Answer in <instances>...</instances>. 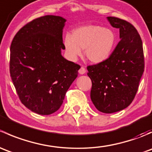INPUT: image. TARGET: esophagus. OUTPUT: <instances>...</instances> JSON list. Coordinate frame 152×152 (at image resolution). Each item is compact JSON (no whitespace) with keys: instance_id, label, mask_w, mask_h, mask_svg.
Listing matches in <instances>:
<instances>
[{"instance_id":"1","label":"esophagus","mask_w":152,"mask_h":152,"mask_svg":"<svg viewBox=\"0 0 152 152\" xmlns=\"http://www.w3.org/2000/svg\"><path fill=\"white\" fill-rule=\"evenodd\" d=\"M79 73L80 74H85L86 73V69L85 67H81V68L79 70Z\"/></svg>"}]
</instances>
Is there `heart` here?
I'll use <instances>...</instances> for the list:
<instances>
[{"label":"heart","mask_w":152,"mask_h":152,"mask_svg":"<svg viewBox=\"0 0 152 152\" xmlns=\"http://www.w3.org/2000/svg\"><path fill=\"white\" fill-rule=\"evenodd\" d=\"M116 35L111 28L98 25H87L73 30L72 36L67 34L64 39L65 50L73 60L82 55L94 64L102 63L110 58L116 44Z\"/></svg>","instance_id":"heart-1"}]
</instances>
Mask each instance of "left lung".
<instances>
[{
  "mask_svg": "<svg viewBox=\"0 0 152 152\" xmlns=\"http://www.w3.org/2000/svg\"><path fill=\"white\" fill-rule=\"evenodd\" d=\"M119 28L120 41L109 59L87 67L92 81L90 98L99 111L113 113L126 108L134 99L144 71L142 42L130 23L107 17Z\"/></svg>",
  "mask_w": 152,
  "mask_h": 152,
  "instance_id": "1",
  "label": "left lung"
}]
</instances>
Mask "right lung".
<instances>
[{
    "label": "right lung",
    "mask_w": 152,
    "mask_h": 152,
    "mask_svg": "<svg viewBox=\"0 0 152 152\" xmlns=\"http://www.w3.org/2000/svg\"><path fill=\"white\" fill-rule=\"evenodd\" d=\"M66 20L45 15L33 20L14 37L10 71L19 99L31 111L47 115L57 111L78 76L80 65L61 54Z\"/></svg>",
    "instance_id": "right-lung-1"
}]
</instances>
